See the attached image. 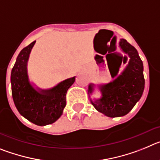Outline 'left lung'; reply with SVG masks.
I'll return each mask as SVG.
<instances>
[{
    "mask_svg": "<svg viewBox=\"0 0 160 160\" xmlns=\"http://www.w3.org/2000/svg\"><path fill=\"white\" fill-rule=\"evenodd\" d=\"M119 46L130 57L128 65L118 78L99 87L100 99L90 100L98 111L111 118L128 114L142 97L145 85L143 65L136 49L125 39H120ZM93 84L89 86L90 94L93 92Z\"/></svg>",
    "mask_w": 160,
    "mask_h": 160,
    "instance_id": "left-lung-1",
    "label": "left lung"
}]
</instances>
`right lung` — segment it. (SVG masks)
<instances>
[{"mask_svg": "<svg viewBox=\"0 0 160 160\" xmlns=\"http://www.w3.org/2000/svg\"><path fill=\"white\" fill-rule=\"evenodd\" d=\"M32 42L22 49L11 72L12 95L18 111L26 119L38 126L51 124L62 114L66 95L75 77L66 79L49 90L38 91L32 87L27 74V62Z\"/></svg>", "mask_w": 160, "mask_h": 160, "instance_id": "add662e5", "label": "right lung"}]
</instances>
